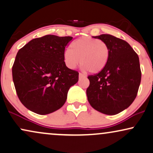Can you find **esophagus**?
I'll use <instances>...</instances> for the list:
<instances>
[{
  "instance_id": "34e87169",
  "label": "esophagus",
  "mask_w": 153,
  "mask_h": 153,
  "mask_svg": "<svg viewBox=\"0 0 153 153\" xmlns=\"http://www.w3.org/2000/svg\"><path fill=\"white\" fill-rule=\"evenodd\" d=\"M85 77L86 76H85V75L82 74V73H79V78H83V77Z\"/></svg>"
}]
</instances>
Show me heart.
Instances as JSON below:
<instances>
[{"instance_id": "b5f03b06", "label": "heart", "mask_w": 153, "mask_h": 153, "mask_svg": "<svg viewBox=\"0 0 153 153\" xmlns=\"http://www.w3.org/2000/svg\"><path fill=\"white\" fill-rule=\"evenodd\" d=\"M64 52L66 65L74 68L79 64L91 74H98L106 66L109 56L107 44L100 39L89 36L78 39Z\"/></svg>"}]
</instances>
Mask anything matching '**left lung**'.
<instances>
[{
	"label": "left lung",
	"instance_id": "left-lung-1",
	"mask_svg": "<svg viewBox=\"0 0 153 153\" xmlns=\"http://www.w3.org/2000/svg\"><path fill=\"white\" fill-rule=\"evenodd\" d=\"M94 38L106 43L109 56L102 71L88 76L87 99L96 110L115 115L128 108L137 97L141 79L139 56L128 42L111 34Z\"/></svg>",
	"mask_w": 153,
	"mask_h": 153
}]
</instances>
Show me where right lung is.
Masks as SVG:
<instances>
[{
  "label": "right lung",
  "instance_id": "obj_1",
  "mask_svg": "<svg viewBox=\"0 0 153 153\" xmlns=\"http://www.w3.org/2000/svg\"><path fill=\"white\" fill-rule=\"evenodd\" d=\"M72 36L48 34L35 38L17 53L12 77L21 103L38 114L54 112L63 106L68 89L79 73L66 66L64 52Z\"/></svg>",
  "mask_w": 153,
  "mask_h": 153
}]
</instances>
